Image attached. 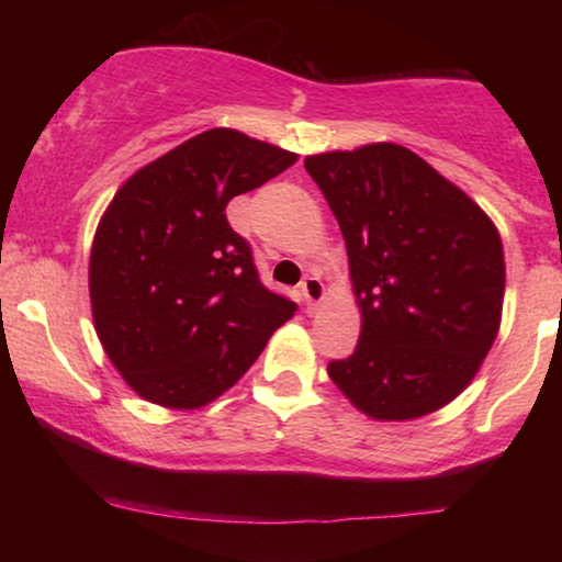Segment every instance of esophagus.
I'll list each match as a JSON object with an SVG mask.
<instances>
[{"mask_svg": "<svg viewBox=\"0 0 562 562\" xmlns=\"http://www.w3.org/2000/svg\"><path fill=\"white\" fill-rule=\"evenodd\" d=\"M299 294H302V302L306 310H314L322 299H325V283H322L319 279H314V276H306V279L299 283Z\"/></svg>", "mask_w": 562, "mask_h": 562, "instance_id": "34e87169", "label": "esophagus"}]
</instances>
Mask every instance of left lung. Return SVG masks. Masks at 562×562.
Returning <instances> with one entry per match:
<instances>
[{"instance_id":"obj_1","label":"left lung","mask_w":562,"mask_h":562,"mask_svg":"<svg viewBox=\"0 0 562 562\" xmlns=\"http://www.w3.org/2000/svg\"><path fill=\"white\" fill-rule=\"evenodd\" d=\"M342 229L358 348L327 366L366 417H427L475 379L498 335L502 235L463 189L396 143L304 158Z\"/></svg>"}]
</instances>
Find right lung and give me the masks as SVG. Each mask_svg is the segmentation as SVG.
Returning a JSON list of instances; mask_svg holds the SVG:
<instances>
[{
	"label": "right lung",
	"instance_id": "obj_1",
	"mask_svg": "<svg viewBox=\"0 0 562 562\" xmlns=\"http://www.w3.org/2000/svg\"><path fill=\"white\" fill-rule=\"evenodd\" d=\"M296 158L214 127L137 168L104 210L89 258L91 317L106 358L145 402L212 404L294 317L296 304L260 283L225 206Z\"/></svg>",
	"mask_w": 562,
	"mask_h": 562
}]
</instances>
